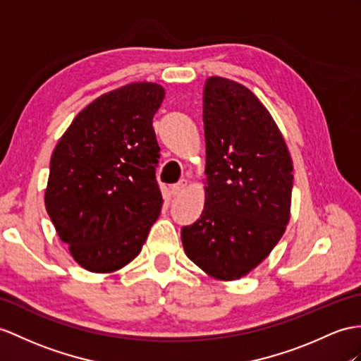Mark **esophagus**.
Returning a JSON list of instances; mask_svg holds the SVG:
<instances>
[{
    "label": "esophagus",
    "mask_w": 361,
    "mask_h": 361,
    "mask_svg": "<svg viewBox=\"0 0 361 361\" xmlns=\"http://www.w3.org/2000/svg\"><path fill=\"white\" fill-rule=\"evenodd\" d=\"M185 187H187V180L182 179L178 183H174V185L171 187V192H173L174 196H178V195H180L183 190H185Z\"/></svg>",
    "instance_id": "esophagus-1"
}]
</instances>
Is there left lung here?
<instances>
[{
    "label": "left lung",
    "mask_w": 361,
    "mask_h": 361,
    "mask_svg": "<svg viewBox=\"0 0 361 361\" xmlns=\"http://www.w3.org/2000/svg\"><path fill=\"white\" fill-rule=\"evenodd\" d=\"M205 207L182 228L191 262L217 280L247 276L276 247L289 222L293 161L257 96L211 76L204 89Z\"/></svg>",
    "instance_id": "left-lung-1"
}]
</instances>
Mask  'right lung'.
<instances>
[{"label": "right lung", "instance_id": "obj_1", "mask_svg": "<svg viewBox=\"0 0 361 361\" xmlns=\"http://www.w3.org/2000/svg\"><path fill=\"white\" fill-rule=\"evenodd\" d=\"M164 98L154 82L101 94L78 113L51 154L46 209L87 271L126 267L161 214L153 116Z\"/></svg>", "mask_w": 361, "mask_h": 361}]
</instances>
